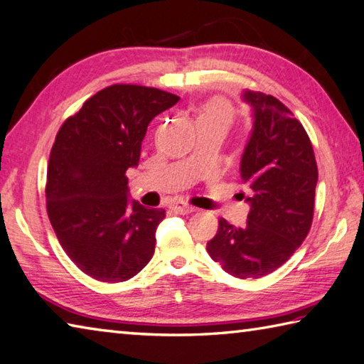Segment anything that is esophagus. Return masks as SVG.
I'll return each instance as SVG.
<instances>
[{"instance_id":"1","label":"esophagus","mask_w":364,"mask_h":364,"mask_svg":"<svg viewBox=\"0 0 364 364\" xmlns=\"http://www.w3.org/2000/svg\"><path fill=\"white\" fill-rule=\"evenodd\" d=\"M171 210H174L176 214H191V212H195V208L188 203H183V201H176L169 205Z\"/></svg>"}]
</instances>
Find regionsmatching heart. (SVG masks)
<instances>
[{
    "mask_svg": "<svg viewBox=\"0 0 364 364\" xmlns=\"http://www.w3.org/2000/svg\"><path fill=\"white\" fill-rule=\"evenodd\" d=\"M235 107H232L226 100H210L205 102L201 109L198 120H210V122H220L223 125L230 127L232 120H235Z\"/></svg>",
    "mask_w": 364,
    "mask_h": 364,
    "instance_id": "obj_1",
    "label": "heart"
}]
</instances>
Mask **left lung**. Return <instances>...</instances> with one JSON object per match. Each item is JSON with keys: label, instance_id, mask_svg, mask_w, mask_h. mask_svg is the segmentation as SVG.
<instances>
[{"label": "left lung", "instance_id": "8db88e82", "mask_svg": "<svg viewBox=\"0 0 364 364\" xmlns=\"http://www.w3.org/2000/svg\"><path fill=\"white\" fill-rule=\"evenodd\" d=\"M253 132L241 160V179L252 196L244 228L218 220L205 250L239 279L267 276L289 259L309 235L318 169L312 142L284 102L245 92Z\"/></svg>", "mask_w": 364, "mask_h": 364}]
</instances>
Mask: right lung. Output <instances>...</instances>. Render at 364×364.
Wrapping results in <instances>:
<instances>
[{"label":"right lung","mask_w":364,"mask_h":364,"mask_svg":"<svg viewBox=\"0 0 364 364\" xmlns=\"http://www.w3.org/2000/svg\"><path fill=\"white\" fill-rule=\"evenodd\" d=\"M181 98L160 88L114 84L60 127L47 166L46 205L66 255L100 282H125L155 252L164 209L128 201L150 120Z\"/></svg>","instance_id":"1"}]
</instances>
